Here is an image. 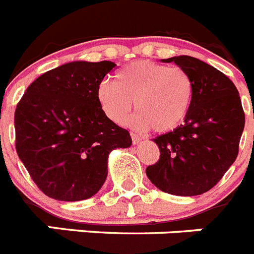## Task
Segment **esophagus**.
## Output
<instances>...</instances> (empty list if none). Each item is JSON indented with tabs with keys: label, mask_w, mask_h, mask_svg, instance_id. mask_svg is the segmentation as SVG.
Instances as JSON below:
<instances>
[{
	"label": "esophagus",
	"mask_w": 254,
	"mask_h": 254,
	"mask_svg": "<svg viewBox=\"0 0 254 254\" xmlns=\"http://www.w3.org/2000/svg\"><path fill=\"white\" fill-rule=\"evenodd\" d=\"M131 138H132V142L133 143H138L141 141L140 136H138L137 133H134V132H131Z\"/></svg>",
	"instance_id": "obj_1"
}]
</instances>
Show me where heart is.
Masks as SVG:
<instances>
[{"label":"heart","instance_id":"b5f03b06","mask_svg":"<svg viewBox=\"0 0 254 254\" xmlns=\"http://www.w3.org/2000/svg\"><path fill=\"white\" fill-rule=\"evenodd\" d=\"M117 84L103 80L98 99L111 121L122 123L133 108L132 123L165 133L183 123L192 105L194 85L187 71L151 61H136L117 73Z\"/></svg>","mask_w":254,"mask_h":254}]
</instances>
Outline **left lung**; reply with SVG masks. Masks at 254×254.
<instances>
[{
  "label": "left lung",
  "mask_w": 254,
  "mask_h": 254,
  "mask_svg": "<svg viewBox=\"0 0 254 254\" xmlns=\"http://www.w3.org/2000/svg\"><path fill=\"white\" fill-rule=\"evenodd\" d=\"M187 71L194 85L185 123L155 137L160 158L146 168L151 183L176 196H197L223 178L239 152L244 128L241 96L221 71L190 56L163 60Z\"/></svg>",
  "instance_id": "8db88e82"
}]
</instances>
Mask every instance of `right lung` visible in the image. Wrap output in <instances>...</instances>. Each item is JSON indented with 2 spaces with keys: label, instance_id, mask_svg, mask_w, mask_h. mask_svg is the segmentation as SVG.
<instances>
[{
  "label": "right lung",
  "instance_id": "add662e5",
  "mask_svg": "<svg viewBox=\"0 0 254 254\" xmlns=\"http://www.w3.org/2000/svg\"><path fill=\"white\" fill-rule=\"evenodd\" d=\"M109 61L69 62L31 82L15 111V147L44 194L90 198L107 179L108 155L131 146L129 132L105 116L98 87Z\"/></svg>",
  "mask_w": 254,
  "mask_h": 254
}]
</instances>
